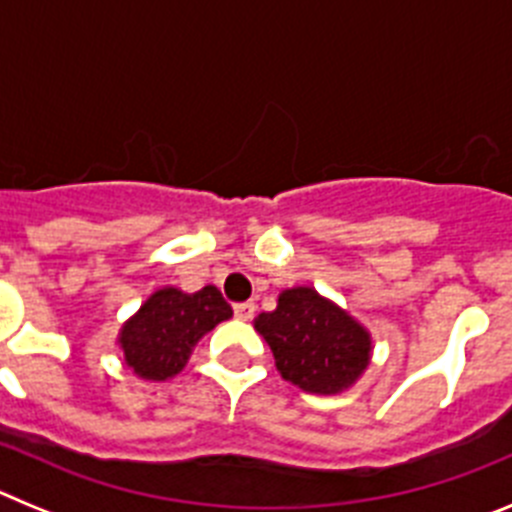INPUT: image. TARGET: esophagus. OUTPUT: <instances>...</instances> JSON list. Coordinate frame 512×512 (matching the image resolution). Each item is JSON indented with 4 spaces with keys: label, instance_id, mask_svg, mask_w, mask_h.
Segmentation results:
<instances>
[{
    "label": "esophagus",
    "instance_id": "esophagus-1",
    "mask_svg": "<svg viewBox=\"0 0 512 512\" xmlns=\"http://www.w3.org/2000/svg\"><path fill=\"white\" fill-rule=\"evenodd\" d=\"M233 312L238 320H251L253 312H256V305H253V302H238V305L233 307Z\"/></svg>",
    "mask_w": 512,
    "mask_h": 512
}]
</instances>
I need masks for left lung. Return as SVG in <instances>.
Here are the masks:
<instances>
[{
    "label": "left lung",
    "mask_w": 512,
    "mask_h": 512,
    "mask_svg": "<svg viewBox=\"0 0 512 512\" xmlns=\"http://www.w3.org/2000/svg\"><path fill=\"white\" fill-rule=\"evenodd\" d=\"M287 382L312 395H341L372 361V333L312 287L279 292L277 310L253 320Z\"/></svg>",
    "instance_id": "left-lung-1"
}]
</instances>
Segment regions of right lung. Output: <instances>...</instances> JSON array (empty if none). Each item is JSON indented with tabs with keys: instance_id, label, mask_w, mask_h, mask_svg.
Wrapping results in <instances>:
<instances>
[{
	"instance_id": "obj_1",
	"label": "right lung",
	"mask_w": 512,
	"mask_h": 512,
	"mask_svg": "<svg viewBox=\"0 0 512 512\" xmlns=\"http://www.w3.org/2000/svg\"><path fill=\"white\" fill-rule=\"evenodd\" d=\"M230 318L233 310L212 284L200 292L161 287L122 323L117 346L135 377L166 382L187 366L200 338Z\"/></svg>"
}]
</instances>
